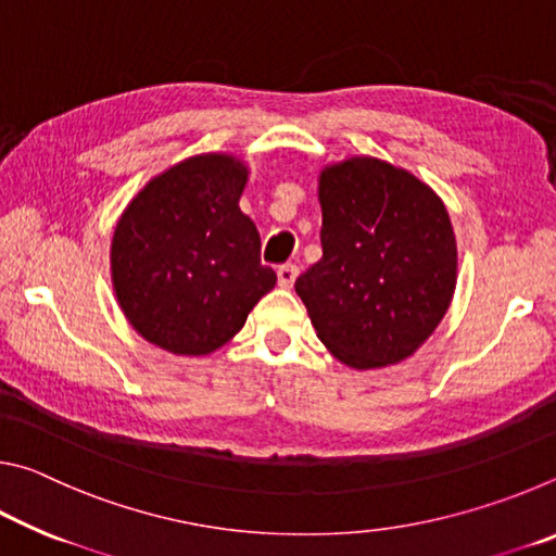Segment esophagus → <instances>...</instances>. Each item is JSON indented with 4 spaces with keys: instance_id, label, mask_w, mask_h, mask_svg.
Returning <instances> with one entry per match:
<instances>
[{
    "instance_id": "obj_1",
    "label": "esophagus",
    "mask_w": 556,
    "mask_h": 556,
    "mask_svg": "<svg viewBox=\"0 0 556 556\" xmlns=\"http://www.w3.org/2000/svg\"><path fill=\"white\" fill-rule=\"evenodd\" d=\"M296 277H299V267H296V265H281V267H277V279H279V287L291 289V287H294Z\"/></svg>"
}]
</instances>
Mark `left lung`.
Segmentation results:
<instances>
[{"label": "left lung", "instance_id": "1", "mask_svg": "<svg viewBox=\"0 0 556 556\" xmlns=\"http://www.w3.org/2000/svg\"><path fill=\"white\" fill-rule=\"evenodd\" d=\"M324 257L296 279L318 341L355 370L402 363L437 331L456 291L448 211L407 168L375 156L318 174Z\"/></svg>", "mask_w": 556, "mask_h": 556}]
</instances>
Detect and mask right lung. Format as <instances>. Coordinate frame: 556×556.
<instances>
[{"instance_id":"obj_1","label":"right lung","mask_w":556,"mask_h":556,"mask_svg":"<svg viewBox=\"0 0 556 556\" xmlns=\"http://www.w3.org/2000/svg\"><path fill=\"white\" fill-rule=\"evenodd\" d=\"M250 168L195 154L154 176L122 211L110 275L131 328L174 355L218 351L277 285L260 265V232L240 211Z\"/></svg>"}]
</instances>
